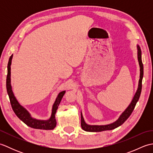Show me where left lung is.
<instances>
[{
	"label": "left lung",
	"instance_id": "obj_1",
	"mask_svg": "<svg viewBox=\"0 0 153 153\" xmlns=\"http://www.w3.org/2000/svg\"><path fill=\"white\" fill-rule=\"evenodd\" d=\"M137 60L139 62V70H140V76H139V83L137 89L136 91L135 95L131 101L129 106L127 107L126 109L123 111L122 114L119 116L118 119L114 122L109 123L106 125H89L85 122V120L82 114V112H81V126L84 131H90V132H99L106 130H112V129H115L118 127L120 126L123 123L125 122L126 120L128 119L129 116L131 114L132 112L134 111L135 106L139 100V97L141 95V89H142V79L143 77V64L142 62V53L140 47L137 45Z\"/></svg>",
	"mask_w": 153,
	"mask_h": 153
}]
</instances>
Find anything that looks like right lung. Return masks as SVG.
Returning a JSON list of instances; mask_svg holds the SVG:
<instances>
[{
	"label": "right lung",
	"mask_w": 153,
	"mask_h": 153,
	"mask_svg": "<svg viewBox=\"0 0 153 153\" xmlns=\"http://www.w3.org/2000/svg\"><path fill=\"white\" fill-rule=\"evenodd\" d=\"M13 54H12L9 58L7 70V77H6V90H7L8 95L9 96L10 101L12 106V108L14 110L16 115L22 121L25 123L27 126L34 129H45V130H50L53 129L56 126V121L55 118V114H56L58 107L59 106L62 99L66 91H61L58 94L56 100L53 105L52 108V112L50 118L47 120H38L34 118L31 116V114L28 112V110L25 108L24 106H22L19 103L18 100L16 99V97L14 95L12 91V85H11V64L12 60Z\"/></svg>",
	"instance_id": "1"
}]
</instances>
